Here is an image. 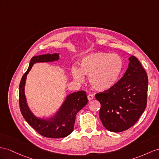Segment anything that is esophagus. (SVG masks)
I'll return each mask as SVG.
<instances>
[{"instance_id": "esophagus-1", "label": "esophagus", "mask_w": 159, "mask_h": 159, "mask_svg": "<svg viewBox=\"0 0 159 159\" xmlns=\"http://www.w3.org/2000/svg\"><path fill=\"white\" fill-rule=\"evenodd\" d=\"M93 98H94V95H93L91 94H89L87 95V99L89 101H91L92 99H93Z\"/></svg>"}]
</instances>
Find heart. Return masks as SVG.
Masks as SVG:
<instances>
[{
	"mask_svg": "<svg viewBox=\"0 0 159 159\" xmlns=\"http://www.w3.org/2000/svg\"><path fill=\"white\" fill-rule=\"evenodd\" d=\"M124 68L123 60L116 54L98 52L84 56L80 68H72L73 78L78 82L89 76L92 88L97 91H105L113 87L118 81Z\"/></svg>",
	"mask_w": 159,
	"mask_h": 159,
	"instance_id": "obj_1",
	"label": "heart"
}]
</instances>
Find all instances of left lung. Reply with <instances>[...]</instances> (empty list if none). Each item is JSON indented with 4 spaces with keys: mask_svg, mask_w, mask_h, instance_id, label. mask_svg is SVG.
<instances>
[{
    "mask_svg": "<svg viewBox=\"0 0 159 159\" xmlns=\"http://www.w3.org/2000/svg\"><path fill=\"white\" fill-rule=\"evenodd\" d=\"M123 77L109 91L95 98L101 103L100 120L105 129L121 132L131 128L145 110L147 101L148 76L135 56Z\"/></svg>",
    "mask_w": 159,
    "mask_h": 159,
    "instance_id": "obj_1",
    "label": "left lung"
}]
</instances>
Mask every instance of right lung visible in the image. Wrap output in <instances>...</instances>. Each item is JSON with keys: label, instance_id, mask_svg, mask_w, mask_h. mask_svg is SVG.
Wrapping results in <instances>:
<instances>
[{"label": "right lung", "instance_id": "obj_1", "mask_svg": "<svg viewBox=\"0 0 159 159\" xmlns=\"http://www.w3.org/2000/svg\"><path fill=\"white\" fill-rule=\"evenodd\" d=\"M59 60L60 54L56 53L33 57L19 84V106L23 117L39 134L50 138H62L70 134L74 129L77 113L88 103L86 92L80 91L68 95L58 110L51 117L47 118L38 117L31 110L25 94L27 75L35 63L54 62Z\"/></svg>", "mask_w": 159, "mask_h": 159}]
</instances>
